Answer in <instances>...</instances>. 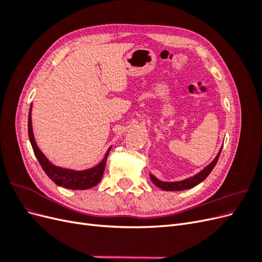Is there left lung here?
Returning a JSON list of instances; mask_svg holds the SVG:
<instances>
[{
	"mask_svg": "<svg viewBox=\"0 0 262 262\" xmlns=\"http://www.w3.org/2000/svg\"><path fill=\"white\" fill-rule=\"evenodd\" d=\"M222 147L220 148L215 158H214V160L209 165L205 166L202 170H200L199 172L195 173V175H193L191 177L182 179L179 181H163V180H160L158 178H156L155 176H153L152 173H149V178L155 186L161 188L162 190H165V191H182V190L191 189V188L195 187L196 185H199L200 182H202L205 178L209 176V173L212 171L214 166L216 165V163L219 161L220 154L222 152Z\"/></svg>",
	"mask_w": 262,
	"mask_h": 262,
	"instance_id": "obj_1",
	"label": "left lung"
}]
</instances>
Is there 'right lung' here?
Instances as JSON below:
<instances>
[{"instance_id": "right-lung-1", "label": "right lung", "mask_w": 262, "mask_h": 262, "mask_svg": "<svg viewBox=\"0 0 262 262\" xmlns=\"http://www.w3.org/2000/svg\"><path fill=\"white\" fill-rule=\"evenodd\" d=\"M31 109H33V105H30L28 115V137L37 160L39 164L41 165V167L47 173V176H48L52 181H54L55 185L72 190H86L98 185L102 178V175H104L107 157L110 149H112V146L108 148L105 157L102 158V161L92 168L75 170L54 165L46 157V155L41 152L40 148L38 147L36 143L33 132V122H31Z\"/></svg>"}]
</instances>
